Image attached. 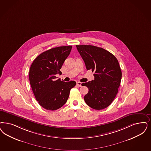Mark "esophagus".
I'll use <instances>...</instances> for the list:
<instances>
[{
	"instance_id": "1",
	"label": "esophagus",
	"mask_w": 151,
	"mask_h": 151,
	"mask_svg": "<svg viewBox=\"0 0 151 151\" xmlns=\"http://www.w3.org/2000/svg\"><path fill=\"white\" fill-rule=\"evenodd\" d=\"M77 85L80 86V87H81L82 86V83L81 82H77Z\"/></svg>"
}]
</instances>
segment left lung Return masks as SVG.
I'll use <instances>...</instances> for the list:
<instances>
[{
	"instance_id": "8db88e82",
	"label": "left lung",
	"mask_w": 151,
	"mask_h": 151,
	"mask_svg": "<svg viewBox=\"0 0 151 151\" xmlns=\"http://www.w3.org/2000/svg\"><path fill=\"white\" fill-rule=\"evenodd\" d=\"M86 69L94 72V80L82 83L88 88L84 100L95 110L107 108L118 92L122 71L118 60L103 48L91 45H76Z\"/></svg>"
}]
</instances>
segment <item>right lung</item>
I'll list each match as a JSON object with an SVG mask.
<instances>
[{
  "label": "right lung",
  "instance_id": "right-lung-1",
  "mask_svg": "<svg viewBox=\"0 0 151 151\" xmlns=\"http://www.w3.org/2000/svg\"><path fill=\"white\" fill-rule=\"evenodd\" d=\"M71 46L53 48L41 53L32 63L29 78L33 93L39 104L49 110L61 108L68 100L70 91L76 83L56 79Z\"/></svg>",
  "mask_w": 151,
  "mask_h": 151
}]
</instances>
